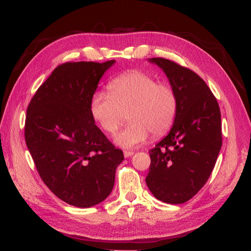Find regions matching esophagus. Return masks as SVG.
Listing matches in <instances>:
<instances>
[{
	"label": "esophagus",
	"mask_w": 251,
	"mask_h": 251,
	"mask_svg": "<svg viewBox=\"0 0 251 251\" xmlns=\"http://www.w3.org/2000/svg\"><path fill=\"white\" fill-rule=\"evenodd\" d=\"M123 155H125V157H130L133 155V152L132 151H125L123 152Z\"/></svg>",
	"instance_id": "34e87169"
}]
</instances>
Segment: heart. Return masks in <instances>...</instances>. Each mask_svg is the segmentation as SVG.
Returning <instances> with one entry per match:
<instances>
[{
  "instance_id": "1",
  "label": "heart",
  "mask_w": 251,
  "mask_h": 251,
  "mask_svg": "<svg viewBox=\"0 0 251 251\" xmlns=\"http://www.w3.org/2000/svg\"><path fill=\"white\" fill-rule=\"evenodd\" d=\"M107 92H96L90 102L92 118L100 128L113 133L126 121V128L114 135L119 147L132 149L154 137L164 134L177 113V96L173 87L157 82L152 75L132 70L114 78Z\"/></svg>"
}]
</instances>
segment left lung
Segmentation results:
<instances>
[{
	"instance_id": "left-lung-1",
	"label": "left lung",
	"mask_w": 251,
	"mask_h": 251,
	"mask_svg": "<svg viewBox=\"0 0 251 251\" xmlns=\"http://www.w3.org/2000/svg\"><path fill=\"white\" fill-rule=\"evenodd\" d=\"M163 70L177 96L169 134L150 152L146 178L155 199L183 204L207 182L222 148L221 110L206 82L191 69L164 58H149Z\"/></svg>"
}]
</instances>
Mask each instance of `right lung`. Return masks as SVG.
<instances>
[{
  "label": "right lung",
  "instance_id": "add662e5",
  "mask_svg": "<svg viewBox=\"0 0 251 251\" xmlns=\"http://www.w3.org/2000/svg\"><path fill=\"white\" fill-rule=\"evenodd\" d=\"M116 63L78 61L59 65L27 107L25 141L46 186L69 205L87 208L111 193L125 159L95 125L92 96Z\"/></svg>",
  "mask_w": 251,
  "mask_h": 251
}]
</instances>
